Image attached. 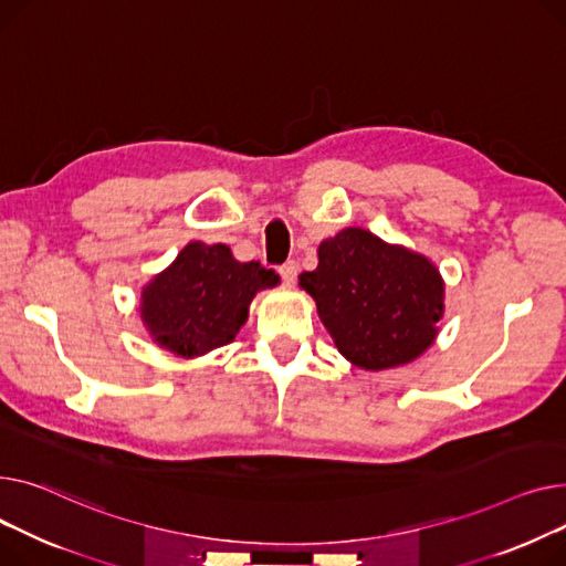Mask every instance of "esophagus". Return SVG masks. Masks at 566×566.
I'll use <instances>...</instances> for the list:
<instances>
[{"instance_id": "obj_1", "label": "esophagus", "mask_w": 566, "mask_h": 566, "mask_svg": "<svg viewBox=\"0 0 566 566\" xmlns=\"http://www.w3.org/2000/svg\"><path fill=\"white\" fill-rule=\"evenodd\" d=\"M279 274H281V279L290 285V283H294V276H296V262L294 260H287V262H283L281 268H279Z\"/></svg>"}]
</instances>
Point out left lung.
Instances as JSON below:
<instances>
[{
  "label": "left lung",
  "mask_w": 566,
  "mask_h": 566,
  "mask_svg": "<svg viewBox=\"0 0 566 566\" xmlns=\"http://www.w3.org/2000/svg\"><path fill=\"white\" fill-rule=\"evenodd\" d=\"M319 264L298 276L343 356L386 370L420 356L437 338L443 281L427 258L390 247L363 228L319 244Z\"/></svg>",
  "instance_id": "1"
}]
</instances>
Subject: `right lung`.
<instances>
[{
  "instance_id": "add662e5",
  "label": "right lung",
  "mask_w": 566,
  "mask_h": 566,
  "mask_svg": "<svg viewBox=\"0 0 566 566\" xmlns=\"http://www.w3.org/2000/svg\"><path fill=\"white\" fill-rule=\"evenodd\" d=\"M279 281L255 260L238 262L226 244L191 242L144 290L142 317L159 345L196 356L235 340L255 292Z\"/></svg>"
}]
</instances>
